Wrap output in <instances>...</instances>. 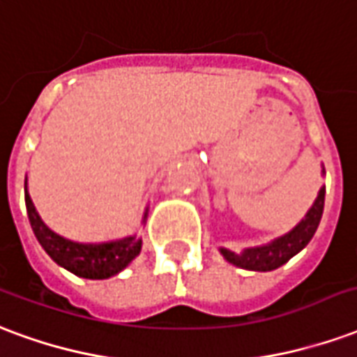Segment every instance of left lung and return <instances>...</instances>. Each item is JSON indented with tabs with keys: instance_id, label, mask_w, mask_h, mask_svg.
<instances>
[{
	"instance_id": "8db88e82",
	"label": "left lung",
	"mask_w": 357,
	"mask_h": 357,
	"mask_svg": "<svg viewBox=\"0 0 357 357\" xmlns=\"http://www.w3.org/2000/svg\"><path fill=\"white\" fill-rule=\"evenodd\" d=\"M325 204V188L319 190L316 202L312 205V209L306 213V217L298 222V225L291 230L289 234L282 238L274 239L272 243L262 247H253V249H245L243 253H232L228 249H220V253L225 255L228 262H232L236 266L245 268V270H257V272H268V270H275L282 264L293 259L298 251H303L304 247L308 245L312 236L316 234L317 225L321 220V213H324Z\"/></svg>"
}]
</instances>
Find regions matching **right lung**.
Masks as SVG:
<instances>
[{
    "instance_id": "obj_1",
    "label": "right lung",
    "mask_w": 357,
    "mask_h": 357,
    "mask_svg": "<svg viewBox=\"0 0 357 357\" xmlns=\"http://www.w3.org/2000/svg\"><path fill=\"white\" fill-rule=\"evenodd\" d=\"M24 197L28 218L38 241L56 264L70 270L72 274L89 280H106L121 272L135 257H139L142 241L135 236L110 243H98V245H83L56 236L41 222L40 215L36 213L32 199L28 196V190Z\"/></svg>"
}]
</instances>
